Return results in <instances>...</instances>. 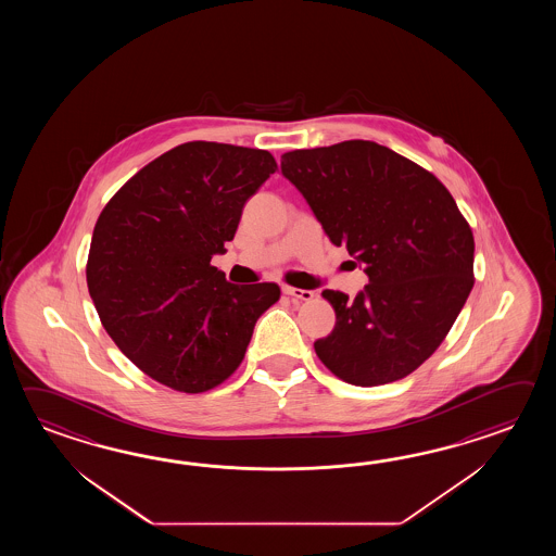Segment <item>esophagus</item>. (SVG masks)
<instances>
[{
    "label": "esophagus",
    "instance_id": "esophagus-1",
    "mask_svg": "<svg viewBox=\"0 0 556 556\" xmlns=\"http://www.w3.org/2000/svg\"><path fill=\"white\" fill-rule=\"evenodd\" d=\"M282 292L294 300H304V302H309L314 298L312 290H302V288H292V286H283Z\"/></svg>",
    "mask_w": 556,
    "mask_h": 556
}]
</instances>
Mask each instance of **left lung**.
I'll list each match as a JSON object with an SVG mask.
<instances>
[{"instance_id": "obj_1", "label": "left lung", "mask_w": 556, "mask_h": 556, "mask_svg": "<svg viewBox=\"0 0 556 556\" xmlns=\"http://www.w3.org/2000/svg\"><path fill=\"white\" fill-rule=\"evenodd\" d=\"M280 168L369 278L354 300L321 292L336 326L314 342L319 359L362 388L409 376L445 340L475 282V240L450 190L371 141L283 153Z\"/></svg>"}]
</instances>
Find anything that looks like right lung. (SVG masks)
Masks as SVG:
<instances>
[{
  "label": "right lung",
  "instance_id": "right-lung-1",
  "mask_svg": "<svg viewBox=\"0 0 556 556\" xmlns=\"http://www.w3.org/2000/svg\"><path fill=\"white\" fill-rule=\"evenodd\" d=\"M276 170L273 154L178 144L141 168L94 225L87 286L118 350L166 388L201 393L242 362L278 283H230L213 256Z\"/></svg>",
  "mask_w": 556,
  "mask_h": 556
}]
</instances>
